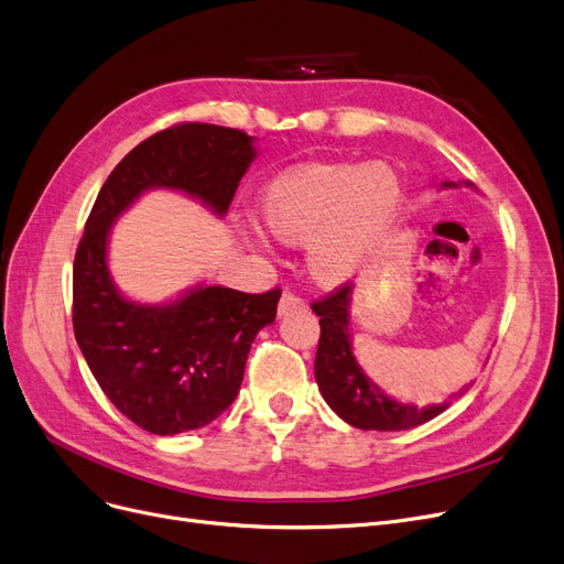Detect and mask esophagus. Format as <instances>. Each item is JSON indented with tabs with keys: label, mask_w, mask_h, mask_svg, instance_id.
Returning a JSON list of instances; mask_svg holds the SVG:
<instances>
[{
	"label": "esophagus",
	"mask_w": 564,
	"mask_h": 564,
	"mask_svg": "<svg viewBox=\"0 0 564 564\" xmlns=\"http://www.w3.org/2000/svg\"><path fill=\"white\" fill-rule=\"evenodd\" d=\"M304 306H306V302H304L300 295H295V292L285 290L281 302H279V315H288L290 311H297V308H304Z\"/></svg>",
	"instance_id": "esophagus-1"
}]
</instances>
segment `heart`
<instances>
[{
  "mask_svg": "<svg viewBox=\"0 0 564 564\" xmlns=\"http://www.w3.org/2000/svg\"><path fill=\"white\" fill-rule=\"evenodd\" d=\"M401 207V182L387 165H313L267 188L264 221L283 241H304L311 272L325 283L355 276L389 232ZM251 239H267L251 228Z\"/></svg>",
  "mask_w": 564,
  "mask_h": 564,
  "instance_id": "b5f03b06",
  "label": "heart"
}]
</instances>
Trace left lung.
<instances>
[{"instance_id": "obj_1", "label": "left lung", "mask_w": 564, "mask_h": 564, "mask_svg": "<svg viewBox=\"0 0 564 564\" xmlns=\"http://www.w3.org/2000/svg\"><path fill=\"white\" fill-rule=\"evenodd\" d=\"M454 186V184H445ZM350 283H343L323 300H315L311 308L321 315V340L315 352V380L325 401L338 414L361 431H405L420 426L440 412L447 403L431 408H414L397 403L366 378L352 357L348 308H350Z\"/></svg>"}]
</instances>
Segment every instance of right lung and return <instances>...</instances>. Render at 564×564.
<instances>
[{"label":"right lung","mask_w":564,"mask_h":564,"mask_svg":"<svg viewBox=\"0 0 564 564\" xmlns=\"http://www.w3.org/2000/svg\"><path fill=\"white\" fill-rule=\"evenodd\" d=\"M237 129L182 121L131 150L99 191L73 260V332L112 405L140 429L175 435L207 426L235 401L251 343L272 325L281 288L249 295L195 288L165 306L119 295L106 264L110 224L147 188L195 195L228 212L256 152Z\"/></svg>","instance_id":"1"}]
</instances>
